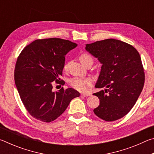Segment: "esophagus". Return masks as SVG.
Segmentation results:
<instances>
[{"label": "esophagus", "mask_w": 154, "mask_h": 154, "mask_svg": "<svg viewBox=\"0 0 154 154\" xmlns=\"http://www.w3.org/2000/svg\"><path fill=\"white\" fill-rule=\"evenodd\" d=\"M90 95H91V94L90 92H86V93L82 94V96H84V97H85V96H89Z\"/></svg>", "instance_id": "esophagus-1"}]
</instances>
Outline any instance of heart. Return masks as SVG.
<instances>
[{"mask_svg":"<svg viewBox=\"0 0 154 154\" xmlns=\"http://www.w3.org/2000/svg\"><path fill=\"white\" fill-rule=\"evenodd\" d=\"M90 58H92L87 54H82L79 56V60L82 64ZM66 69L67 64H65L64 65V69L66 70ZM91 83H92V80L88 77H74L69 81V85L75 90L79 91V92H84L91 85Z\"/></svg>","mask_w":154,"mask_h":154,"instance_id":"1","label":"heart"}]
</instances>
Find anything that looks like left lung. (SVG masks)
<instances>
[{
    "label": "left lung",
    "instance_id": "left-lung-1",
    "mask_svg": "<svg viewBox=\"0 0 154 154\" xmlns=\"http://www.w3.org/2000/svg\"><path fill=\"white\" fill-rule=\"evenodd\" d=\"M85 49L102 64L95 87L107 88L94 94L100 100L94 113L106 122L123 118L135 105L144 85L139 52L130 44L113 38L86 44Z\"/></svg>",
    "mask_w": 154,
    "mask_h": 154
}]
</instances>
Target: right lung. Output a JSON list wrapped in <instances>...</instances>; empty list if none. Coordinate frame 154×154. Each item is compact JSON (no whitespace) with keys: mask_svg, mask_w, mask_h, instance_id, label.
<instances>
[{"mask_svg":"<svg viewBox=\"0 0 154 154\" xmlns=\"http://www.w3.org/2000/svg\"><path fill=\"white\" fill-rule=\"evenodd\" d=\"M77 46L59 38L36 39L26 46L15 64L14 79L23 104L31 116L51 122L60 116L80 94L72 88L52 90L54 82L63 85L65 56Z\"/></svg>","mask_w":154,"mask_h":154,"instance_id":"1","label":"right lung"}]
</instances>
